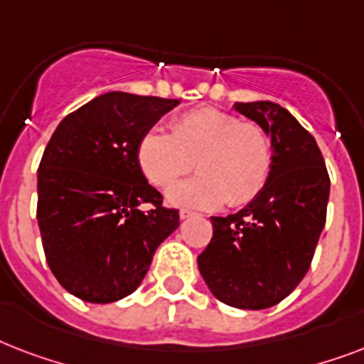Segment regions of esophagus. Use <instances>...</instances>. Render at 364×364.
<instances>
[{
	"label": "esophagus",
	"mask_w": 364,
	"mask_h": 364,
	"mask_svg": "<svg viewBox=\"0 0 364 364\" xmlns=\"http://www.w3.org/2000/svg\"><path fill=\"white\" fill-rule=\"evenodd\" d=\"M179 217H181V219H191V217H196V213L191 210H181L179 211Z\"/></svg>",
	"instance_id": "obj_1"
}]
</instances>
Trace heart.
I'll return each mask as SVG.
<instances>
[{"instance_id": "b5f03b06", "label": "heart", "mask_w": 364, "mask_h": 364, "mask_svg": "<svg viewBox=\"0 0 364 364\" xmlns=\"http://www.w3.org/2000/svg\"><path fill=\"white\" fill-rule=\"evenodd\" d=\"M137 160L154 187L166 188L194 168L198 176L168 191V202L200 210L249 204L268 183L274 162L272 141L259 124L215 107L177 117L171 134L149 130Z\"/></svg>"}]
</instances>
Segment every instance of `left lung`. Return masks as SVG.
Returning <instances> with one entry per match:
<instances>
[{
    "mask_svg": "<svg viewBox=\"0 0 364 364\" xmlns=\"http://www.w3.org/2000/svg\"><path fill=\"white\" fill-rule=\"evenodd\" d=\"M234 109L270 136L264 188L238 213L211 217L213 238L198 255L205 285L225 304L264 310L293 293L310 270L327 221L331 179L310 132L274 102Z\"/></svg>",
    "mask_w": 364,
    "mask_h": 364,
    "instance_id": "obj_1",
    "label": "left lung"
}]
</instances>
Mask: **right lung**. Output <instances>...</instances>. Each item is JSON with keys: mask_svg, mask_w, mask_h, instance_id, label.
<instances>
[{"mask_svg": "<svg viewBox=\"0 0 364 364\" xmlns=\"http://www.w3.org/2000/svg\"><path fill=\"white\" fill-rule=\"evenodd\" d=\"M177 104L107 92L54 130L37 171V223L48 268L77 299L107 304L134 293L179 227L137 160L141 137Z\"/></svg>", "mask_w": 364, "mask_h": 364, "instance_id": "obj_1", "label": "right lung"}]
</instances>
